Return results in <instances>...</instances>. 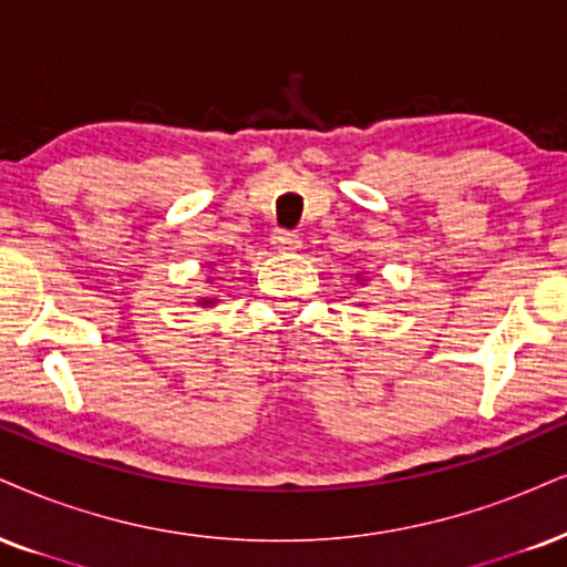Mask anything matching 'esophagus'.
<instances>
[{"instance_id": "esophagus-1", "label": "esophagus", "mask_w": 567, "mask_h": 567, "mask_svg": "<svg viewBox=\"0 0 567 567\" xmlns=\"http://www.w3.org/2000/svg\"><path fill=\"white\" fill-rule=\"evenodd\" d=\"M272 247L278 251H299L302 249V239L297 234H291V230H276L272 234Z\"/></svg>"}]
</instances>
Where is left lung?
Listing matches in <instances>:
<instances>
[{"label": "left lung", "mask_w": 567, "mask_h": 567, "mask_svg": "<svg viewBox=\"0 0 567 567\" xmlns=\"http://www.w3.org/2000/svg\"><path fill=\"white\" fill-rule=\"evenodd\" d=\"M358 281H362V276H360V272H358Z\"/></svg>", "instance_id": "left-lung-1"}]
</instances>
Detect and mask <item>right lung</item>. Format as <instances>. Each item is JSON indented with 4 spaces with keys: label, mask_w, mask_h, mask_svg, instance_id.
<instances>
[{
    "label": "right lung",
    "mask_w": 567,
    "mask_h": 567,
    "mask_svg": "<svg viewBox=\"0 0 567 567\" xmlns=\"http://www.w3.org/2000/svg\"><path fill=\"white\" fill-rule=\"evenodd\" d=\"M197 305H202V307H213L215 299H213V297H199Z\"/></svg>",
    "instance_id": "right-lung-1"
}]
</instances>
